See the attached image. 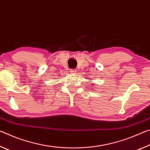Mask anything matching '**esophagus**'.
Instances as JSON below:
<instances>
[{
	"label": "esophagus",
	"instance_id": "34e87169",
	"mask_svg": "<svg viewBox=\"0 0 150 150\" xmlns=\"http://www.w3.org/2000/svg\"><path fill=\"white\" fill-rule=\"evenodd\" d=\"M70 72L71 74H76V69H71L70 70Z\"/></svg>",
	"mask_w": 150,
	"mask_h": 150
}]
</instances>
